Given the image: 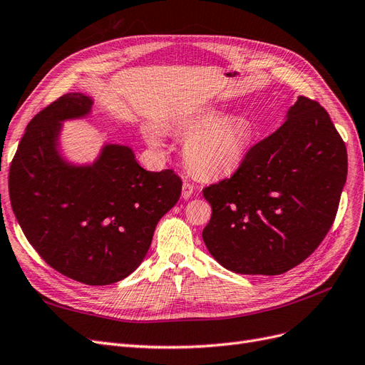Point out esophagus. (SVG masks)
<instances>
[{"label":"esophagus","mask_w":365,"mask_h":365,"mask_svg":"<svg viewBox=\"0 0 365 365\" xmlns=\"http://www.w3.org/2000/svg\"><path fill=\"white\" fill-rule=\"evenodd\" d=\"M192 192H194V185L187 183V182H183V185H182V197L186 200V198H190L192 195Z\"/></svg>","instance_id":"1"}]
</instances>
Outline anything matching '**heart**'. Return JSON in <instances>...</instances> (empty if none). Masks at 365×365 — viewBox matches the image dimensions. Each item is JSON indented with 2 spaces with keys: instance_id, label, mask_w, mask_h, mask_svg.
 Here are the masks:
<instances>
[{
  "instance_id": "obj_1",
  "label": "heart",
  "mask_w": 365,
  "mask_h": 365,
  "mask_svg": "<svg viewBox=\"0 0 365 365\" xmlns=\"http://www.w3.org/2000/svg\"><path fill=\"white\" fill-rule=\"evenodd\" d=\"M180 132L187 138L185 160L200 178L214 179L237 171L252 144V127L241 116H229L217 109H206L182 123ZM153 145H162L159 128L148 133Z\"/></svg>"
}]
</instances>
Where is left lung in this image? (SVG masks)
<instances>
[{"label":"left lung","instance_id":"obj_1","mask_svg":"<svg viewBox=\"0 0 365 365\" xmlns=\"http://www.w3.org/2000/svg\"><path fill=\"white\" fill-rule=\"evenodd\" d=\"M346 179L347 150L331 116L299 97L230 179L203 190L212 207L202 233L209 253L240 274L288 272L324 240Z\"/></svg>","mask_w":365,"mask_h":365}]
</instances>
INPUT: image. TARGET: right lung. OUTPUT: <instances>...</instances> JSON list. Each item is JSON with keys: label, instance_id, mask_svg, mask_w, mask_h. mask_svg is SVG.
<instances>
[{"label": "right lung", "instance_id": "right-lung-1", "mask_svg": "<svg viewBox=\"0 0 365 365\" xmlns=\"http://www.w3.org/2000/svg\"><path fill=\"white\" fill-rule=\"evenodd\" d=\"M92 98L65 93L29 123L9 171L14 214L26 238L56 272L86 285H109L139 267L158 221L178 203L173 170L147 171L125 145H104L92 165L58 153L66 120L89 115Z\"/></svg>", "mask_w": 365, "mask_h": 365}]
</instances>
